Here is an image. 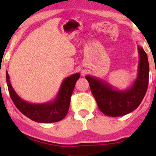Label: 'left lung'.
Returning <instances> with one entry per match:
<instances>
[{"label":"left lung","instance_id":"8db88e82","mask_svg":"<svg viewBox=\"0 0 156 156\" xmlns=\"http://www.w3.org/2000/svg\"><path fill=\"white\" fill-rule=\"evenodd\" d=\"M139 64L137 77L133 85L125 90L112 87L105 80L86 76L98 108L109 117H120L138 108L145 95L149 80V63L144 49L138 46Z\"/></svg>","mask_w":156,"mask_h":156}]
</instances>
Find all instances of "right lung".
Returning <instances> with one entry per match:
<instances>
[{"label": "right lung", "instance_id": "obj_1", "mask_svg": "<svg viewBox=\"0 0 156 156\" xmlns=\"http://www.w3.org/2000/svg\"><path fill=\"white\" fill-rule=\"evenodd\" d=\"M80 73H75L64 78L55 99L44 103H31L25 101L15 92L6 72L9 92L15 106L22 114L37 122L51 123L63 119L69 110L70 98Z\"/></svg>", "mask_w": 156, "mask_h": 156}]
</instances>
